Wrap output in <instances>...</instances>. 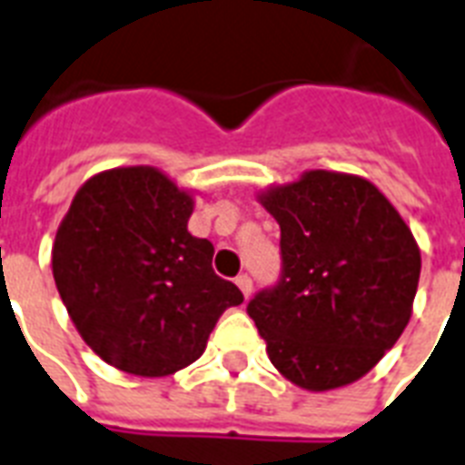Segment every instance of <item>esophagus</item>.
Here are the masks:
<instances>
[{
	"instance_id": "34e87169",
	"label": "esophagus",
	"mask_w": 465,
	"mask_h": 465,
	"mask_svg": "<svg viewBox=\"0 0 465 465\" xmlns=\"http://www.w3.org/2000/svg\"><path fill=\"white\" fill-rule=\"evenodd\" d=\"M236 284H239V290L243 292V297H251V292H253V280H251V275H239L236 277Z\"/></svg>"
}]
</instances>
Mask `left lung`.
<instances>
[{"mask_svg":"<svg viewBox=\"0 0 465 465\" xmlns=\"http://www.w3.org/2000/svg\"><path fill=\"white\" fill-rule=\"evenodd\" d=\"M280 224V280L246 311L292 383L328 391L357 381L411 321L420 248L396 207L364 178L309 171L268 190Z\"/></svg>","mask_w":465,"mask_h":465,"instance_id":"left-lung-1","label":"left lung"}]
</instances>
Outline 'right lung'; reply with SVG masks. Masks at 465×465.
<instances>
[{"label": "right lung", "instance_id": "obj_1", "mask_svg": "<svg viewBox=\"0 0 465 465\" xmlns=\"http://www.w3.org/2000/svg\"><path fill=\"white\" fill-rule=\"evenodd\" d=\"M193 197L156 168L84 183L53 246V275L86 345L113 367L166 376L204 352L243 294L212 270L214 246L188 232Z\"/></svg>", "mask_w": 465, "mask_h": 465}]
</instances>
